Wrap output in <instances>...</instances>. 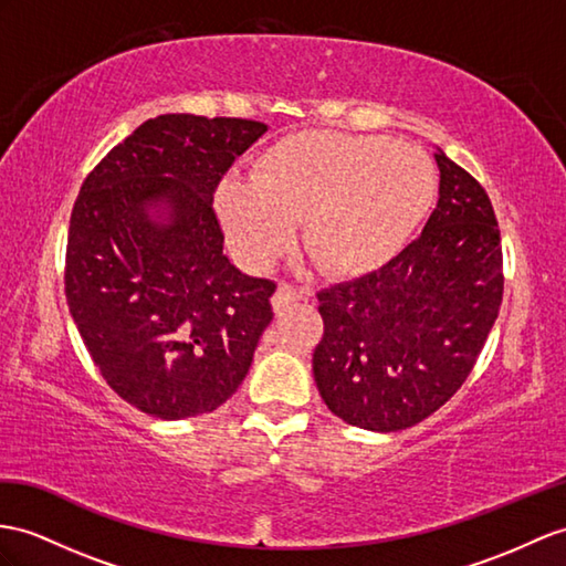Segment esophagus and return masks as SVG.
<instances>
[{
	"instance_id": "obj_1",
	"label": "esophagus",
	"mask_w": 566,
	"mask_h": 566,
	"mask_svg": "<svg viewBox=\"0 0 566 566\" xmlns=\"http://www.w3.org/2000/svg\"><path fill=\"white\" fill-rule=\"evenodd\" d=\"M312 297V291L310 287H295V285H287V283H281L279 291H275V295L271 297L275 312L283 310L291 305V302H302V300H310Z\"/></svg>"
}]
</instances>
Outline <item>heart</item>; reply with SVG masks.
<instances>
[{
  "label": "heart",
  "mask_w": 566,
  "mask_h": 566,
  "mask_svg": "<svg viewBox=\"0 0 566 566\" xmlns=\"http://www.w3.org/2000/svg\"><path fill=\"white\" fill-rule=\"evenodd\" d=\"M432 191V165L416 146L387 136L305 132L269 148L252 177H226L216 206L247 269H269L302 220V242L316 264L363 273L401 250Z\"/></svg>",
  "instance_id": "obj_1"
}]
</instances>
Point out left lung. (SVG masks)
I'll return each instance as SVG.
<instances>
[{"label":"left lung","instance_id":"8db88e82","mask_svg":"<svg viewBox=\"0 0 566 566\" xmlns=\"http://www.w3.org/2000/svg\"><path fill=\"white\" fill-rule=\"evenodd\" d=\"M420 238L381 269L316 293L312 371L328 410L369 432L418 424L461 389L500 314V228L475 179L442 148Z\"/></svg>","mask_w":566,"mask_h":566}]
</instances>
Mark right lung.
Returning a JSON list of instances; mask_svg holds the SVG:
<instances>
[{"label": "right lung", "instance_id": "right-lung-1", "mask_svg": "<svg viewBox=\"0 0 566 566\" xmlns=\"http://www.w3.org/2000/svg\"><path fill=\"white\" fill-rule=\"evenodd\" d=\"M269 127L160 115L86 177L69 220L64 291L95 367L160 420L223 406L273 319L275 283L223 254L220 177Z\"/></svg>", "mask_w": 566, "mask_h": 566}]
</instances>
